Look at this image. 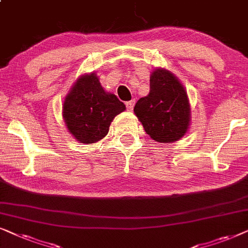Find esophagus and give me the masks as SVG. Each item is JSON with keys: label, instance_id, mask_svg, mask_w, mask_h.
Masks as SVG:
<instances>
[{"label": "esophagus", "instance_id": "1", "mask_svg": "<svg viewBox=\"0 0 248 248\" xmlns=\"http://www.w3.org/2000/svg\"><path fill=\"white\" fill-rule=\"evenodd\" d=\"M126 107H127V108L129 111L133 110L134 107H135V100H131L129 102H126Z\"/></svg>", "mask_w": 248, "mask_h": 248}]
</instances>
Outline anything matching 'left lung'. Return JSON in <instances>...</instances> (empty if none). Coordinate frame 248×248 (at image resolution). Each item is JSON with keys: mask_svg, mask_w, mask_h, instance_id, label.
<instances>
[{"mask_svg": "<svg viewBox=\"0 0 248 248\" xmlns=\"http://www.w3.org/2000/svg\"><path fill=\"white\" fill-rule=\"evenodd\" d=\"M134 112L144 130L157 143H173L190 126V104L186 88L166 68H156L150 77V93L137 101Z\"/></svg>", "mask_w": 248, "mask_h": 248, "instance_id": "left-lung-1", "label": "left lung"}]
</instances>
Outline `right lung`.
<instances>
[{
	"label": "right lung",
	"mask_w": 248,
	"mask_h": 248,
	"mask_svg": "<svg viewBox=\"0 0 248 248\" xmlns=\"http://www.w3.org/2000/svg\"><path fill=\"white\" fill-rule=\"evenodd\" d=\"M126 105L102 87L95 72L79 76L65 95L62 117L67 129L81 144H93L104 138L111 122Z\"/></svg>",
	"instance_id": "1"
}]
</instances>
